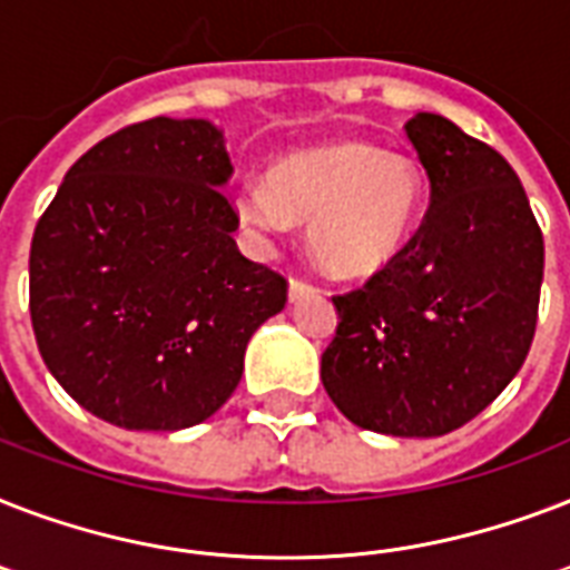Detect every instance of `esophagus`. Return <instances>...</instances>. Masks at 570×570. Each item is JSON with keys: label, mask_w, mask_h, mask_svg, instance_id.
<instances>
[{"label": "esophagus", "mask_w": 570, "mask_h": 570, "mask_svg": "<svg viewBox=\"0 0 570 570\" xmlns=\"http://www.w3.org/2000/svg\"><path fill=\"white\" fill-rule=\"evenodd\" d=\"M311 293H320V286L313 284V281H307V277H293V281H289V298H293V302H298V298H304V295Z\"/></svg>", "instance_id": "34e87169"}]
</instances>
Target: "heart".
Segmentation results:
<instances>
[{"label": "heart", "mask_w": 570, "mask_h": 570, "mask_svg": "<svg viewBox=\"0 0 570 570\" xmlns=\"http://www.w3.org/2000/svg\"><path fill=\"white\" fill-rule=\"evenodd\" d=\"M423 180L407 156L364 141H340L286 156L266 186H245L239 218L259 233L311 218V248L337 275L384 266L414 227Z\"/></svg>", "instance_id": "1"}]
</instances>
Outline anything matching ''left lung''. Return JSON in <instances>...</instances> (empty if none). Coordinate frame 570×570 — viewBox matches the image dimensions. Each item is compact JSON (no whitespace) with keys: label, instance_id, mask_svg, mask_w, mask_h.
Masks as SVG:
<instances>
[{"label":"left lung","instance_id":"8db88e82","mask_svg":"<svg viewBox=\"0 0 570 570\" xmlns=\"http://www.w3.org/2000/svg\"><path fill=\"white\" fill-rule=\"evenodd\" d=\"M405 132L429 174V209L384 266L334 295L322 384L361 429L438 438L485 411L530 355L544 239L494 147L432 111Z\"/></svg>","mask_w":570,"mask_h":570}]
</instances>
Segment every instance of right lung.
<instances>
[{"label": "right lung", "mask_w": 570, "mask_h": 570, "mask_svg": "<svg viewBox=\"0 0 570 570\" xmlns=\"http://www.w3.org/2000/svg\"><path fill=\"white\" fill-rule=\"evenodd\" d=\"M233 165L209 120L150 118L79 156L38 218L29 311L70 396L132 432L204 423L242 379L286 277L236 248Z\"/></svg>", "instance_id": "1"}]
</instances>
